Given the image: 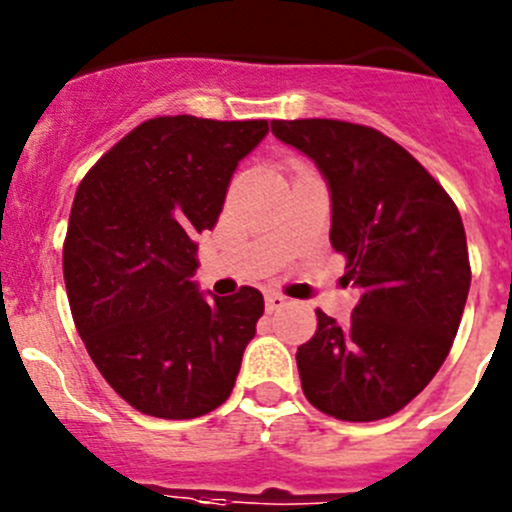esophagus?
Instances as JSON below:
<instances>
[{"instance_id": "obj_1", "label": "esophagus", "mask_w": 512, "mask_h": 512, "mask_svg": "<svg viewBox=\"0 0 512 512\" xmlns=\"http://www.w3.org/2000/svg\"><path fill=\"white\" fill-rule=\"evenodd\" d=\"M264 302H266V312H276V309L287 307V297L279 292H266Z\"/></svg>"}]
</instances>
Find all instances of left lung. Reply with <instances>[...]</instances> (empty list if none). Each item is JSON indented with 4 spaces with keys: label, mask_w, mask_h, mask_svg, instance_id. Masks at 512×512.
<instances>
[{
    "label": "left lung",
    "mask_w": 512,
    "mask_h": 512,
    "mask_svg": "<svg viewBox=\"0 0 512 512\" xmlns=\"http://www.w3.org/2000/svg\"><path fill=\"white\" fill-rule=\"evenodd\" d=\"M307 154L332 198L330 243L360 299L345 325L317 309L299 345L302 391L340 421H378L414 401L452 350L470 292L457 205L401 144L337 119L271 121Z\"/></svg>",
    "instance_id": "left-lung-1"
}]
</instances>
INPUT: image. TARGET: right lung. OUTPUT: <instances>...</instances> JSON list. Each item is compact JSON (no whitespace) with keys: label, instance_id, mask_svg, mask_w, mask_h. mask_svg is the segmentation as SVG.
<instances>
[{"label":"right lung","instance_id":"1","mask_svg":"<svg viewBox=\"0 0 512 512\" xmlns=\"http://www.w3.org/2000/svg\"><path fill=\"white\" fill-rule=\"evenodd\" d=\"M266 134L264 119L157 116L78 185L63 243L70 312L106 383L142 414L198 419L236 386L264 297L205 299L195 236L218 223L238 162Z\"/></svg>","mask_w":512,"mask_h":512}]
</instances>
